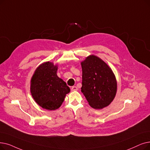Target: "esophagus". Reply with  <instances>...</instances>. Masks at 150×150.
Listing matches in <instances>:
<instances>
[{
    "instance_id": "obj_1",
    "label": "esophagus",
    "mask_w": 150,
    "mask_h": 150,
    "mask_svg": "<svg viewBox=\"0 0 150 150\" xmlns=\"http://www.w3.org/2000/svg\"><path fill=\"white\" fill-rule=\"evenodd\" d=\"M78 90V88H77V87L76 86H72L71 87V91H77Z\"/></svg>"
}]
</instances>
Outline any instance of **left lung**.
<instances>
[{"instance_id": "1", "label": "left lung", "mask_w": 150, "mask_h": 150, "mask_svg": "<svg viewBox=\"0 0 150 150\" xmlns=\"http://www.w3.org/2000/svg\"><path fill=\"white\" fill-rule=\"evenodd\" d=\"M81 91L89 105L97 110L108 106L117 92V81L112 69L100 57L93 54L81 62Z\"/></svg>"}]
</instances>
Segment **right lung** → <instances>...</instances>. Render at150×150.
<instances>
[{"label":"right lung","instance_id":"add662e5","mask_svg":"<svg viewBox=\"0 0 150 150\" xmlns=\"http://www.w3.org/2000/svg\"><path fill=\"white\" fill-rule=\"evenodd\" d=\"M58 65L47 61L35 69L30 80V91L35 102L44 109L59 108L70 88L57 75Z\"/></svg>","mask_w":150,"mask_h":150}]
</instances>
